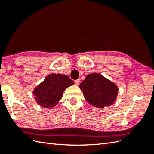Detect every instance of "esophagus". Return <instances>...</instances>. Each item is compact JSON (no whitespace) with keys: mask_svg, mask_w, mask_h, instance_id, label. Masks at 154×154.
Wrapping results in <instances>:
<instances>
[{"mask_svg":"<svg viewBox=\"0 0 154 154\" xmlns=\"http://www.w3.org/2000/svg\"><path fill=\"white\" fill-rule=\"evenodd\" d=\"M74 82H75V85H79V84H80V80L79 79L75 80V81H74Z\"/></svg>","mask_w":154,"mask_h":154,"instance_id":"34e87169","label":"esophagus"}]
</instances>
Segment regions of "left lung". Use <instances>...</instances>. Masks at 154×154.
Wrapping results in <instances>:
<instances>
[{"label":"left lung","mask_w":154,"mask_h":154,"mask_svg":"<svg viewBox=\"0 0 154 154\" xmlns=\"http://www.w3.org/2000/svg\"><path fill=\"white\" fill-rule=\"evenodd\" d=\"M79 87L88 103L99 108L111 106L118 96L117 85L98 73L87 75Z\"/></svg>","instance_id":"left-lung-1"}]
</instances>
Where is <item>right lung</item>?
<instances>
[{
  "instance_id": "add662e5",
  "label": "right lung",
  "mask_w": 154,
  "mask_h": 154,
  "mask_svg": "<svg viewBox=\"0 0 154 154\" xmlns=\"http://www.w3.org/2000/svg\"><path fill=\"white\" fill-rule=\"evenodd\" d=\"M74 84L66 75L51 74L34 88V99L39 106L51 108L58 103L65 89Z\"/></svg>"
}]
</instances>
